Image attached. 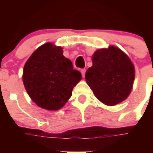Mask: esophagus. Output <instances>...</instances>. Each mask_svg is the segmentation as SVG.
<instances>
[{"label": "esophagus", "mask_w": 153, "mask_h": 153, "mask_svg": "<svg viewBox=\"0 0 153 153\" xmlns=\"http://www.w3.org/2000/svg\"><path fill=\"white\" fill-rule=\"evenodd\" d=\"M80 72H81V74H82V76H83L85 75V73H86V70H85V69H81Z\"/></svg>", "instance_id": "obj_1"}]
</instances>
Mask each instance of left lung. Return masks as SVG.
Here are the masks:
<instances>
[{
    "label": "left lung",
    "mask_w": 153,
    "mask_h": 153,
    "mask_svg": "<svg viewBox=\"0 0 153 153\" xmlns=\"http://www.w3.org/2000/svg\"><path fill=\"white\" fill-rule=\"evenodd\" d=\"M92 61L85 79L97 98L107 106L125 100L135 79L134 65L129 56L118 47L109 46L97 50Z\"/></svg>",
    "instance_id": "1"
}]
</instances>
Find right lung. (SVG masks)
Wrapping results in <instances>:
<instances>
[{
    "mask_svg": "<svg viewBox=\"0 0 153 153\" xmlns=\"http://www.w3.org/2000/svg\"><path fill=\"white\" fill-rule=\"evenodd\" d=\"M82 78L63 48L46 43L32 53L24 67L23 82L31 100L40 107L57 110L72 96Z\"/></svg>",
    "mask_w": 153,
    "mask_h": 153,
    "instance_id": "right-lung-1",
    "label": "right lung"
}]
</instances>
